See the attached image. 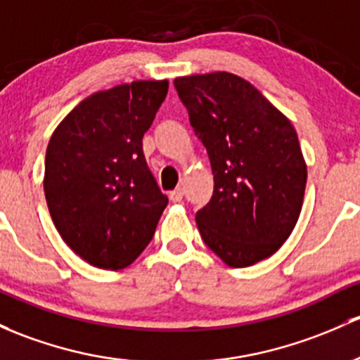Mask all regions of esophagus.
Here are the masks:
<instances>
[{
  "label": "esophagus",
  "mask_w": 360,
  "mask_h": 360,
  "mask_svg": "<svg viewBox=\"0 0 360 360\" xmlns=\"http://www.w3.org/2000/svg\"><path fill=\"white\" fill-rule=\"evenodd\" d=\"M169 198H170V200H172V202H174V203L181 202V200H183V190H181V188H177V190L170 191Z\"/></svg>",
  "instance_id": "obj_1"
}]
</instances>
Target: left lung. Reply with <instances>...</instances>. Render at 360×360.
<instances>
[{"label": "left lung", "instance_id": "8db88e82", "mask_svg": "<svg viewBox=\"0 0 360 360\" xmlns=\"http://www.w3.org/2000/svg\"><path fill=\"white\" fill-rule=\"evenodd\" d=\"M209 153L214 193L196 212L202 240L229 267H248L288 240L307 165L291 122L248 81L212 72L174 79Z\"/></svg>", "mask_w": 360, "mask_h": 360}]
</instances>
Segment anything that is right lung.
<instances>
[{
  "instance_id": "obj_1",
  "label": "right lung",
  "mask_w": 360,
  "mask_h": 360,
  "mask_svg": "<svg viewBox=\"0 0 360 360\" xmlns=\"http://www.w3.org/2000/svg\"><path fill=\"white\" fill-rule=\"evenodd\" d=\"M169 81H134L82 100L51 134L44 195L62 240L101 269L138 259L167 207L143 153V136Z\"/></svg>"
}]
</instances>
